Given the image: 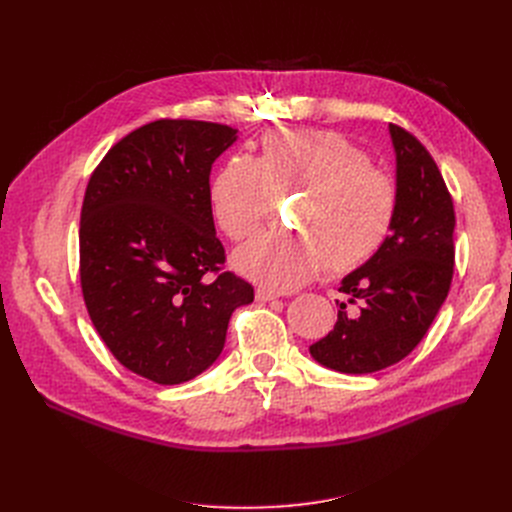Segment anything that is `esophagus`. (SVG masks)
<instances>
[{"instance_id":"34e87169","label":"esophagus","mask_w":512,"mask_h":512,"mask_svg":"<svg viewBox=\"0 0 512 512\" xmlns=\"http://www.w3.org/2000/svg\"><path fill=\"white\" fill-rule=\"evenodd\" d=\"M280 297V292H276V290H270V288H257V292H255V299L259 301V303H267V301H274V299H278Z\"/></svg>"}]
</instances>
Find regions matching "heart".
Segmentation results:
<instances>
[{
	"label": "heart",
	"mask_w": 512,
	"mask_h": 512,
	"mask_svg": "<svg viewBox=\"0 0 512 512\" xmlns=\"http://www.w3.org/2000/svg\"><path fill=\"white\" fill-rule=\"evenodd\" d=\"M303 193L294 213L301 232H270L242 247L240 274L274 290H292L328 270L351 272L388 238L398 207L394 178L369 164L344 134L282 128L263 134L259 155H236L211 182L215 222L245 240L270 220L276 197Z\"/></svg>",
	"instance_id": "b5f03b06"
}]
</instances>
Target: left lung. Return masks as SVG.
Segmentation results:
<instances>
[{
  "instance_id": "1",
  "label": "left lung",
  "mask_w": 512,
  "mask_h": 512,
  "mask_svg": "<svg viewBox=\"0 0 512 512\" xmlns=\"http://www.w3.org/2000/svg\"><path fill=\"white\" fill-rule=\"evenodd\" d=\"M396 153L398 207L380 251L340 292L334 330L309 346L311 357L340 373H373L405 359L432 326L454 272V207L434 157L396 124L388 126Z\"/></svg>"
}]
</instances>
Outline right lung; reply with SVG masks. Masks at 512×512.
Masks as SVG:
<instances>
[{"label": "right lung", "instance_id": "1", "mask_svg": "<svg viewBox=\"0 0 512 512\" xmlns=\"http://www.w3.org/2000/svg\"><path fill=\"white\" fill-rule=\"evenodd\" d=\"M236 128L155 120L91 174L80 211V288L95 330L132 373L161 386L220 357L230 315L253 286L222 272L209 174ZM214 278H210V274Z\"/></svg>", "mask_w": 512, "mask_h": 512}]
</instances>
